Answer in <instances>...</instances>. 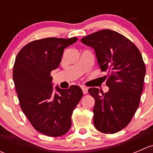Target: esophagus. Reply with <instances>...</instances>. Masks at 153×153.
I'll list each match as a JSON object with an SVG mask.
<instances>
[{"label": "esophagus", "instance_id": "34e87169", "mask_svg": "<svg viewBox=\"0 0 153 153\" xmlns=\"http://www.w3.org/2000/svg\"><path fill=\"white\" fill-rule=\"evenodd\" d=\"M81 89H82L83 93H84V94H86V93H87V92H88L87 88L84 87V86H82V87H81Z\"/></svg>", "mask_w": 153, "mask_h": 153}]
</instances>
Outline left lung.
<instances>
[{"label": "left lung", "mask_w": 153, "mask_h": 153, "mask_svg": "<svg viewBox=\"0 0 153 153\" xmlns=\"http://www.w3.org/2000/svg\"><path fill=\"white\" fill-rule=\"evenodd\" d=\"M81 42L95 50L101 71L109 73L107 92L88 89L95 99L94 125L103 133L118 132L129 124L139 106L146 74L142 55L132 41L110 29L90 34Z\"/></svg>", "instance_id": "8db88e82"}]
</instances>
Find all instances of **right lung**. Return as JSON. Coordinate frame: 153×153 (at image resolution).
<instances>
[{
	"label": "right lung",
	"instance_id": "obj_1",
	"mask_svg": "<svg viewBox=\"0 0 153 153\" xmlns=\"http://www.w3.org/2000/svg\"><path fill=\"white\" fill-rule=\"evenodd\" d=\"M77 38H47L24 47L15 58L13 81L20 106L33 127L47 136L66 134L72 126V114L81 99L78 86L54 92L51 72L59 67L64 49Z\"/></svg>",
	"mask_w": 153,
	"mask_h": 153
}]
</instances>
